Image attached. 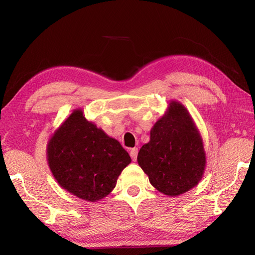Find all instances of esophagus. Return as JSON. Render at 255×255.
<instances>
[{"label": "esophagus", "instance_id": "obj_1", "mask_svg": "<svg viewBox=\"0 0 255 255\" xmlns=\"http://www.w3.org/2000/svg\"><path fill=\"white\" fill-rule=\"evenodd\" d=\"M137 155H138V148H132L130 149V156L132 161L137 160Z\"/></svg>", "mask_w": 255, "mask_h": 255}]
</instances>
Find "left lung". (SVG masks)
Here are the masks:
<instances>
[{"instance_id":"obj_1","label":"left lung","mask_w":255,"mask_h":255,"mask_svg":"<svg viewBox=\"0 0 255 255\" xmlns=\"http://www.w3.org/2000/svg\"><path fill=\"white\" fill-rule=\"evenodd\" d=\"M138 164L154 188L178 196L195 187L206 169V152L198 128L182 103L172 100L138 153Z\"/></svg>"}]
</instances>
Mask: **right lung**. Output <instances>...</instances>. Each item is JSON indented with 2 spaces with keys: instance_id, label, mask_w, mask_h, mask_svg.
Listing matches in <instances>:
<instances>
[{
  "instance_id": "right-lung-1",
  "label": "right lung",
  "mask_w": 255,
  "mask_h": 255,
  "mask_svg": "<svg viewBox=\"0 0 255 255\" xmlns=\"http://www.w3.org/2000/svg\"><path fill=\"white\" fill-rule=\"evenodd\" d=\"M47 161L59 185L88 202L111 194L131 162L122 144L74 110L47 144Z\"/></svg>"
}]
</instances>
